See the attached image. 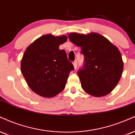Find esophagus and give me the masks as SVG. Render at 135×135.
Segmentation results:
<instances>
[{"label":"esophagus","instance_id":"obj_1","mask_svg":"<svg viewBox=\"0 0 135 135\" xmlns=\"http://www.w3.org/2000/svg\"><path fill=\"white\" fill-rule=\"evenodd\" d=\"M73 65H74V67L75 69H77V61H74V62H73Z\"/></svg>","mask_w":135,"mask_h":135}]
</instances>
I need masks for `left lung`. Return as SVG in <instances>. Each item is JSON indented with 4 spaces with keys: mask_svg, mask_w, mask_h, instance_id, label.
<instances>
[{
    "mask_svg": "<svg viewBox=\"0 0 135 135\" xmlns=\"http://www.w3.org/2000/svg\"><path fill=\"white\" fill-rule=\"evenodd\" d=\"M69 38L81 47V53L84 55L83 67L77 72L82 88L95 97L109 94L123 74V61L118 48L95 32L87 35L72 32Z\"/></svg>",
    "mask_w": 135,
    "mask_h": 135,
    "instance_id": "left-lung-1",
    "label": "left lung"
}]
</instances>
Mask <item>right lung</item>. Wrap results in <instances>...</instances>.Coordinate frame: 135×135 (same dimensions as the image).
I'll list each match as a JSON object with an SVG mask.
<instances>
[{"mask_svg": "<svg viewBox=\"0 0 135 135\" xmlns=\"http://www.w3.org/2000/svg\"><path fill=\"white\" fill-rule=\"evenodd\" d=\"M67 40L63 35H43L26 50L21 70L27 85L43 97H53L65 87L69 74L74 68L66 51L59 46Z\"/></svg>", "mask_w": 135, "mask_h": 135, "instance_id": "add662e5", "label": "right lung"}]
</instances>
